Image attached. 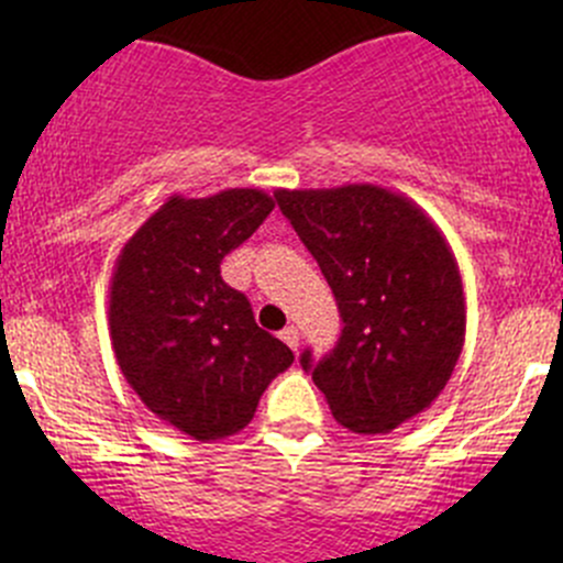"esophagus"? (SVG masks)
I'll list each match as a JSON object with an SVG mask.
<instances>
[{
    "label": "esophagus",
    "mask_w": 563,
    "mask_h": 563,
    "mask_svg": "<svg viewBox=\"0 0 563 563\" xmlns=\"http://www.w3.org/2000/svg\"><path fill=\"white\" fill-rule=\"evenodd\" d=\"M280 340L288 345V349L297 351L299 349V329L297 327H286L280 332Z\"/></svg>",
    "instance_id": "obj_1"
}]
</instances>
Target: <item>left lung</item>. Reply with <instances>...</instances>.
Returning <instances> with one entry per match:
<instances>
[{"instance_id": "1", "label": "left lung", "mask_w": 563, "mask_h": 563, "mask_svg": "<svg viewBox=\"0 0 563 563\" xmlns=\"http://www.w3.org/2000/svg\"><path fill=\"white\" fill-rule=\"evenodd\" d=\"M275 198L343 318L338 345L316 365L305 351L302 367L343 428L389 433L433 406L463 351L455 253L422 207L387 187L277 190Z\"/></svg>"}]
</instances>
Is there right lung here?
<instances>
[{
	"label": "right lung",
	"mask_w": 563,
	"mask_h": 563,
	"mask_svg": "<svg viewBox=\"0 0 563 563\" xmlns=\"http://www.w3.org/2000/svg\"><path fill=\"white\" fill-rule=\"evenodd\" d=\"M272 209L275 198L255 187L174 192L113 264L108 329L119 371L157 419L203 444L240 433L294 362L255 323L245 294L220 277V261Z\"/></svg>",
	"instance_id": "1"
}]
</instances>
